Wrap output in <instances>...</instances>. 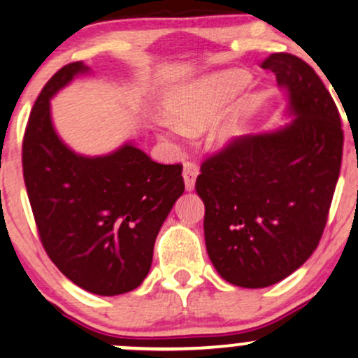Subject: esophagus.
<instances>
[{"mask_svg": "<svg viewBox=\"0 0 358 358\" xmlns=\"http://www.w3.org/2000/svg\"><path fill=\"white\" fill-rule=\"evenodd\" d=\"M200 170L199 166H196V163L193 162H187L183 165V180H185V187H187V190H193V187H195V180L196 176H199Z\"/></svg>", "mask_w": 358, "mask_h": 358, "instance_id": "esophagus-1", "label": "esophagus"}]
</instances>
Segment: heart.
<instances>
[{
  "label": "heart",
  "mask_w": 358,
  "mask_h": 358,
  "mask_svg": "<svg viewBox=\"0 0 358 358\" xmlns=\"http://www.w3.org/2000/svg\"><path fill=\"white\" fill-rule=\"evenodd\" d=\"M249 84V76L241 71H225L207 79L173 90L166 99V109L176 126L183 131H199L215 121L219 113ZM176 131V129H175ZM242 121L239 116L224 119L213 129L212 141L225 146L239 138Z\"/></svg>",
  "instance_id": "obj_1"
}]
</instances>
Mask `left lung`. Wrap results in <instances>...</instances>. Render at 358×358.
Masks as SVG:
<instances>
[{"mask_svg":"<svg viewBox=\"0 0 358 358\" xmlns=\"http://www.w3.org/2000/svg\"><path fill=\"white\" fill-rule=\"evenodd\" d=\"M261 67L286 89L293 122L236 138L205 159L195 183L208 257L241 287L281 281L318 248L343 151L338 109L313 69L291 53Z\"/></svg>","mask_w":358,"mask_h":358,"instance_id":"left-lung-1","label":"left lung"}]
</instances>
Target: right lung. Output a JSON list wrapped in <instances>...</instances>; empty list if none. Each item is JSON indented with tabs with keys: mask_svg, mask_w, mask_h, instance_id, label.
Here are the masks:
<instances>
[{
	"mask_svg": "<svg viewBox=\"0 0 358 358\" xmlns=\"http://www.w3.org/2000/svg\"><path fill=\"white\" fill-rule=\"evenodd\" d=\"M87 71L82 62L65 65L36 97L23 136V178L53 264L82 289L116 296L150 273L156 236L185 190L183 166L156 163L131 143L94 158L65 146L50 99Z\"/></svg>",
	"mask_w": 358,
	"mask_h": 358,
	"instance_id": "obj_1",
	"label": "right lung"
}]
</instances>
